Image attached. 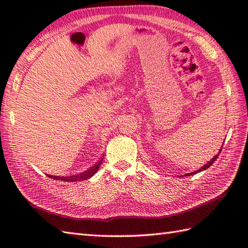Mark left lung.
Wrapping results in <instances>:
<instances>
[{
    "label": "left lung",
    "instance_id": "obj_1",
    "mask_svg": "<svg viewBox=\"0 0 248 248\" xmlns=\"http://www.w3.org/2000/svg\"><path fill=\"white\" fill-rule=\"evenodd\" d=\"M221 150H222V147H221V149L219 150V153H218V155H215L214 156V158L213 159H211L209 162H207L206 163V164H205L203 167H201L200 168V170H195V171H192V172H189V173H186V174H184V176H192V174H196V173H198V172H200V171H202V170H207V168L208 167H210L211 165H213L214 164V163H215V161L217 160V158H218V156H219V155H220V153H221Z\"/></svg>",
    "mask_w": 248,
    "mask_h": 248
}]
</instances>
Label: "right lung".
Here are the masks:
<instances>
[{"instance_id":"obj_1","label":"right lung","mask_w":248,"mask_h":248,"mask_svg":"<svg viewBox=\"0 0 248 248\" xmlns=\"http://www.w3.org/2000/svg\"><path fill=\"white\" fill-rule=\"evenodd\" d=\"M103 162V158H102L96 164H94V166L90 167L89 170H85L84 172H80L78 174H72V176H68V177H64V176H51V174H48V177L53 179V180H59V181H64V182H78V181H84L92 178L93 174L98 171V170L100 168V165Z\"/></svg>"}]
</instances>
